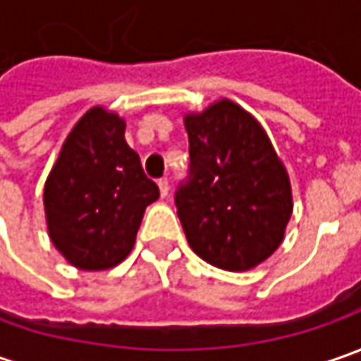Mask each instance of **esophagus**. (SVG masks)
<instances>
[{"mask_svg":"<svg viewBox=\"0 0 361 361\" xmlns=\"http://www.w3.org/2000/svg\"><path fill=\"white\" fill-rule=\"evenodd\" d=\"M159 188H160V195H162V197H166V195H169V178H166V176H162V178H159Z\"/></svg>","mask_w":361,"mask_h":361,"instance_id":"obj_1","label":"esophagus"}]
</instances>
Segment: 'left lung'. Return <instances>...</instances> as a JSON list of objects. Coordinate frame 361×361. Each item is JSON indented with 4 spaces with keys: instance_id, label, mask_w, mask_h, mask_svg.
I'll use <instances>...</instances> for the list:
<instances>
[{
    "instance_id": "8db88e82",
    "label": "left lung",
    "mask_w": 361,
    "mask_h": 361,
    "mask_svg": "<svg viewBox=\"0 0 361 361\" xmlns=\"http://www.w3.org/2000/svg\"><path fill=\"white\" fill-rule=\"evenodd\" d=\"M188 176L174 192L190 249L227 271L259 265L281 245L291 187L265 130L231 100L185 118Z\"/></svg>"
}]
</instances>
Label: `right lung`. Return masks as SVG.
I'll return each instance as SVG.
<instances>
[{
  "mask_svg": "<svg viewBox=\"0 0 361 361\" xmlns=\"http://www.w3.org/2000/svg\"><path fill=\"white\" fill-rule=\"evenodd\" d=\"M157 199V183L124 140V120L92 108L46 180L49 239L78 269L114 267L132 251L145 209Z\"/></svg>",
  "mask_w": 361,
  "mask_h": 361,
  "instance_id": "1",
  "label": "right lung"
}]
</instances>
